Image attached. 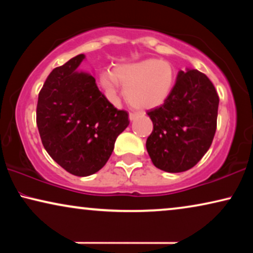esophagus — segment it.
<instances>
[{
  "label": "esophagus",
  "mask_w": 253,
  "mask_h": 253,
  "mask_svg": "<svg viewBox=\"0 0 253 253\" xmlns=\"http://www.w3.org/2000/svg\"><path fill=\"white\" fill-rule=\"evenodd\" d=\"M138 116H139V115H138L137 113H130V114H129V120H130V121H134V120L137 119Z\"/></svg>",
  "instance_id": "34e87169"
}]
</instances>
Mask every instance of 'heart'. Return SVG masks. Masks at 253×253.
Listing matches in <instances>:
<instances>
[{
    "label": "heart",
    "instance_id": "obj_1",
    "mask_svg": "<svg viewBox=\"0 0 253 253\" xmlns=\"http://www.w3.org/2000/svg\"><path fill=\"white\" fill-rule=\"evenodd\" d=\"M175 81L172 65L158 58L120 64L100 75V83L110 99L117 98L120 85H123L126 101L137 109H153L164 105Z\"/></svg>",
    "mask_w": 253,
    "mask_h": 253
}]
</instances>
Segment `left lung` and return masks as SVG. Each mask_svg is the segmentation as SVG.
<instances>
[{"label":"left lung","instance_id":"1","mask_svg":"<svg viewBox=\"0 0 253 253\" xmlns=\"http://www.w3.org/2000/svg\"><path fill=\"white\" fill-rule=\"evenodd\" d=\"M219 96L206 75L195 69L178 71L164 105L147 112L153 131L146 148L155 167L182 172L199 162L216 130Z\"/></svg>","mask_w":253,"mask_h":253}]
</instances>
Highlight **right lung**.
Instances as JSON below:
<instances>
[{
	"label": "right lung",
	"mask_w": 253,
	"mask_h": 253,
	"mask_svg": "<svg viewBox=\"0 0 253 253\" xmlns=\"http://www.w3.org/2000/svg\"><path fill=\"white\" fill-rule=\"evenodd\" d=\"M84 54L55 68L41 88L37 126L44 150L76 176L99 171L130 121L99 91L89 72L78 70Z\"/></svg>",
	"instance_id": "right-lung-1"
}]
</instances>
